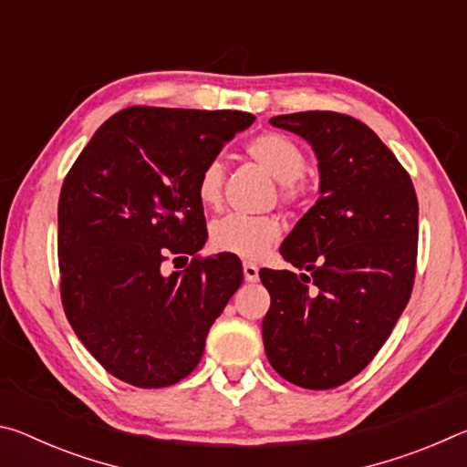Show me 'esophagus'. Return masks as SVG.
<instances>
[{"instance_id":"1","label":"esophagus","mask_w":467,"mask_h":467,"mask_svg":"<svg viewBox=\"0 0 467 467\" xmlns=\"http://www.w3.org/2000/svg\"><path fill=\"white\" fill-rule=\"evenodd\" d=\"M243 274H244V280L247 282H257L259 280V267L251 262H244L243 264Z\"/></svg>"}]
</instances>
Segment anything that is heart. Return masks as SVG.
Listing matches in <instances>:
<instances>
[{"label":"heart","mask_w":467,"mask_h":467,"mask_svg":"<svg viewBox=\"0 0 467 467\" xmlns=\"http://www.w3.org/2000/svg\"><path fill=\"white\" fill-rule=\"evenodd\" d=\"M253 161H257L270 175L280 181V200L296 205L305 197L303 175L306 171V156L295 141L282 133L267 131L253 138L247 146ZM226 169L220 158L205 162L197 177V200L210 210H218L224 195ZM282 226L274 216H244L231 214L210 228V244L220 253L243 259H257L270 251L280 239Z\"/></svg>","instance_id":"obj_1"}]
</instances>
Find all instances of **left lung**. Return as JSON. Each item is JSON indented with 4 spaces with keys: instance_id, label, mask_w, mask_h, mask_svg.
Listing matches in <instances>:
<instances>
[{
    "instance_id": "8db88e82",
    "label": "left lung",
    "mask_w": 467,
    "mask_h": 467,
    "mask_svg": "<svg viewBox=\"0 0 467 467\" xmlns=\"http://www.w3.org/2000/svg\"><path fill=\"white\" fill-rule=\"evenodd\" d=\"M270 123L315 150L319 200L280 247L300 274L259 272L272 298L265 354L286 381L331 389L375 358L412 295L416 192L391 150L350 115L305 110Z\"/></svg>"
}]
</instances>
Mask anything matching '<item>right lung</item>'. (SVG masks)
<instances>
[{
  "mask_svg": "<svg viewBox=\"0 0 467 467\" xmlns=\"http://www.w3.org/2000/svg\"><path fill=\"white\" fill-rule=\"evenodd\" d=\"M253 121L243 110L123 109L63 181V311L92 357L125 383L152 389L192 373L241 286L239 257H197L208 231L195 185L205 162ZM187 256L185 271L163 272L169 258Z\"/></svg>",
  "mask_w": 467,
  "mask_h": 467,
  "instance_id": "obj_1",
  "label": "right lung"
}]
</instances>
